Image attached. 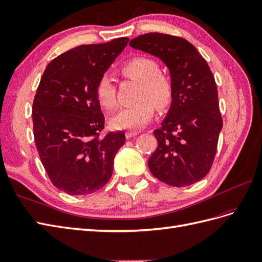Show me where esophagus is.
I'll return each mask as SVG.
<instances>
[{
	"label": "esophagus",
	"instance_id": "esophagus-1",
	"mask_svg": "<svg viewBox=\"0 0 262 262\" xmlns=\"http://www.w3.org/2000/svg\"><path fill=\"white\" fill-rule=\"evenodd\" d=\"M137 134H138L137 132H126L125 136H126L127 139H129V138H132V137H134V136H136Z\"/></svg>",
	"mask_w": 262,
	"mask_h": 262
}]
</instances>
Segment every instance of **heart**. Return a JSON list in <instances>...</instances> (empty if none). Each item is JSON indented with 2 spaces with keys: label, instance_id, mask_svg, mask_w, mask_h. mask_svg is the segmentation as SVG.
I'll list each match as a JSON object with an SVG mask.
<instances>
[{
  "label": "heart",
  "instance_id": "b5f03b06",
  "mask_svg": "<svg viewBox=\"0 0 262 262\" xmlns=\"http://www.w3.org/2000/svg\"><path fill=\"white\" fill-rule=\"evenodd\" d=\"M120 72L127 78L140 83L137 102L124 107L111 118V126L115 129H133L144 127L155 113V105L165 110L172 103L175 87L171 78L160 72L159 64L150 57L136 56L120 66ZM95 94L98 103L105 110L116 107V89L113 78L104 74L96 84ZM156 104H154L153 103Z\"/></svg>",
  "mask_w": 262,
  "mask_h": 262
}]
</instances>
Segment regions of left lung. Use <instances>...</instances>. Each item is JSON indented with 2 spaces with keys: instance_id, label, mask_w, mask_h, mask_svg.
I'll return each instance as SVG.
<instances>
[{
  "instance_id": "1",
  "label": "left lung",
  "mask_w": 262,
  "mask_h": 262,
  "mask_svg": "<svg viewBox=\"0 0 262 262\" xmlns=\"http://www.w3.org/2000/svg\"><path fill=\"white\" fill-rule=\"evenodd\" d=\"M129 45L162 59L175 87L167 117L154 130L158 146L148 159L149 170L169 186L195 184L209 172L223 128L209 66L195 46L179 36L147 33Z\"/></svg>"
}]
</instances>
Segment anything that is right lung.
<instances>
[{"label":"right lung","mask_w":262,"mask_h":262,"mask_svg":"<svg viewBox=\"0 0 262 262\" xmlns=\"http://www.w3.org/2000/svg\"><path fill=\"white\" fill-rule=\"evenodd\" d=\"M129 38L79 45L46 66L32 107L39 158L52 184L69 195H90L108 183L124 132L102 135L105 117L95 89Z\"/></svg>","instance_id":"right-lung-1"}]
</instances>
